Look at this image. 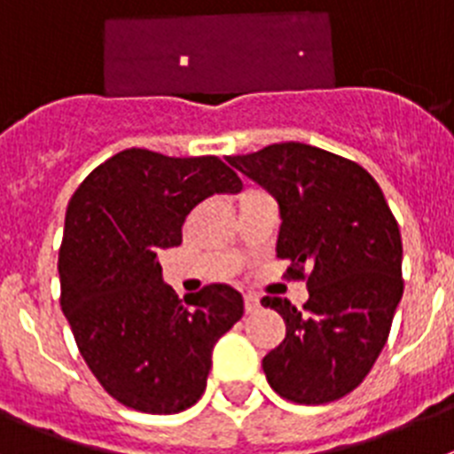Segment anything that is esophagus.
<instances>
[{
  "mask_svg": "<svg viewBox=\"0 0 454 454\" xmlns=\"http://www.w3.org/2000/svg\"><path fill=\"white\" fill-rule=\"evenodd\" d=\"M246 311L247 314H254V311H259V307H262V302H259V295H254V293H246Z\"/></svg>",
  "mask_w": 454,
  "mask_h": 454,
  "instance_id": "obj_1",
  "label": "esophagus"
}]
</instances>
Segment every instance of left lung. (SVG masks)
Wrapping results in <instances>:
<instances>
[{
    "mask_svg": "<svg viewBox=\"0 0 454 454\" xmlns=\"http://www.w3.org/2000/svg\"><path fill=\"white\" fill-rule=\"evenodd\" d=\"M279 204L277 256L307 279L302 311L266 298L286 336L263 356L268 384L298 404L339 400L364 382L403 298V239L382 188L359 163L304 143L227 156Z\"/></svg>",
    "mask_w": 454,
    "mask_h": 454,
    "instance_id": "8db88e82",
    "label": "left lung"
}]
</instances>
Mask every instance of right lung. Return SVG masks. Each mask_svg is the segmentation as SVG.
<instances>
[{"label": "right lung", "mask_w": 454, "mask_h": 454, "mask_svg": "<svg viewBox=\"0 0 454 454\" xmlns=\"http://www.w3.org/2000/svg\"><path fill=\"white\" fill-rule=\"evenodd\" d=\"M243 182L218 156L118 152L74 191L59 250L61 309L104 391L145 414L202 398L211 352L243 316V295L208 284L179 300L159 254L182 243L192 208Z\"/></svg>", "instance_id": "1"}]
</instances>
